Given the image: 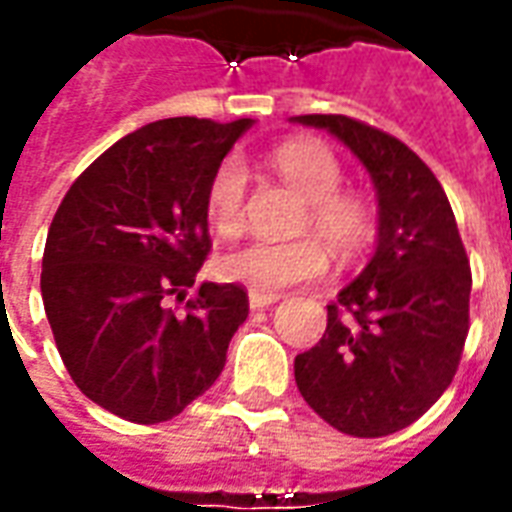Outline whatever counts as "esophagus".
Wrapping results in <instances>:
<instances>
[{
    "label": "esophagus",
    "mask_w": 512,
    "mask_h": 512,
    "mask_svg": "<svg viewBox=\"0 0 512 512\" xmlns=\"http://www.w3.org/2000/svg\"><path fill=\"white\" fill-rule=\"evenodd\" d=\"M274 301H279L277 293H260V290H249V307L252 310H266Z\"/></svg>",
    "instance_id": "esophagus-1"
}]
</instances>
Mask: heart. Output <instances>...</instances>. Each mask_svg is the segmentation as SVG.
<instances>
[{
  "instance_id": "b5f03b06",
  "label": "heart",
  "mask_w": 512,
  "mask_h": 512,
  "mask_svg": "<svg viewBox=\"0 0 512 512\" xmlns=\"http://www.w3.org/2000/svg\"><path fill=\"white\" fill-rule=\"evenodd\" d=\"M271 164L279 178L307 200V211L301 219L304 227H312L321 235L340 260H354L356 255H362L376 230V213L365 194L340 189L345 172L332 147L312 139H288L274 147ZM244 200V164L238 158H227L213 172L205 189V216L213 230L222 235L235 233L244 222ZM326 266L329 255L312 235L293 241L252 238L230 246L216 263L224 279L260 293H277L299 282H312L323 277Z\"/></svg>"
}]
</instances>
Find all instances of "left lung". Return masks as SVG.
I'll return each instance as SVG.
<instances>
[{
	"mask_svg": "<svg viewBox=\"0 0 512 512\" xmlns=\"http://www.w3.org/2000/svg\"><path fill=\"white\" fill-rule=\"evenodd\" d=\"M351 147L378 191V246L296 356L301 397L332 428L378 439L417 422L461 365L472 268L450 200L400 139L345 115H301Z\"/></svg>",
	"mask_w": 512,
	"mask_h": 512,
	"instance_id": "1",
	"label": "left lung"
}]
</instances>
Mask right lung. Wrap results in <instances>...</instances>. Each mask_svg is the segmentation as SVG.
Segmentation results:
<instances>
[{
	"label": "right lung",
	"instance_id": "1",
	"mask_svg": "<svg viewBox=\"0 0 512 512\" xmlns=\"http://www.w3.org/2000/svg\"><path fill=\"white\" fill-rule=\"evenodd\" d=\"M249 126L156 120L95 158L54 213L40 271L54 343L73 384L128 422H167L211 389L249 315L235 282L186 299L211 252L205 189Z\"/></svg>",
	"mask_w": 512,
	"mask_h": 512
}]
</instances>
